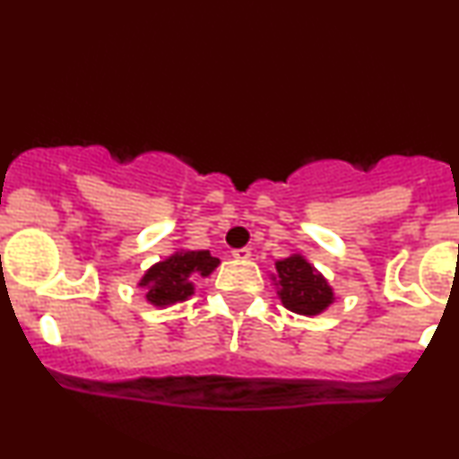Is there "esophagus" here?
<instances>
[{
    "instance_id": "34e87169",
    "label": "esophagus",
    "mask_w": 459,
    "mask_h": 459,
    "mask_svg": "<svg viewBox=\"0 0 459 459\" xmlns=\"http://www.w3.org/2000/svg\"><path fill=\"white\" fill-rule=\"evenodd\" d=\"M250 256V247H237V250H233V258H237V261H247Z\"/></svg>"
}]
</instances>
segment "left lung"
Wrapping results in <instances>:
<instances>
[{
  "instance_id": "8db88e82",
  "label": "left lung",
  "mask_w": 459,
  "mask_h": 459,
  "mask_svg": "<svg viewBox=\"0 0 459 459\" xmlns=\"http://www.w3.org/2000/svg\"><path fill=\"white\" fill-rule=\"evenodd\" d=\"M275 269H278L280 299L290 312L314 316L333 301V290L329 289L327 280L314 272L312 264L303 256L278 261Z\"/></svg>"
}]
</instances>
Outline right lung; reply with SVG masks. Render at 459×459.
Listing matches in <instances>:
<instances>
[{
	"label": "right lung",
	"instance_id": "1",
	"mask_svg": "<svg viewBox=\"0 0 459 459\" xmlns=\"http://www.w3.org/2000/svg\"><path fill=\"white\" fill-rule=\"evenodd\" d=\"M218 258L209 250L196 252H177L167 261L153 264L141 280V286H147V299L153 306H170V303L184 301L192 295V273L209 275L218 267Z\"/></svg>",
	"mask_w": 459,
	"mask_h": 459
}]
</instances>
